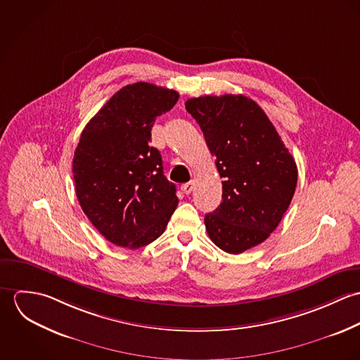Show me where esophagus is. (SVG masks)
Instances as JSON below:
<instances>
[{
  "label": "esophagus",
  "instance_id": "obj_1",
  "mask_svg": "<svg viewBox=\"0 0 360 360\" xmlns=\"http://www.w3.org/2000/svg\"><path fill=\"white\" fill-rule=\"evenodd\" d=\"M193 188H194V181H188V183H186V184L181 186V191H183L186 195H188V194L193 191Z\"/></svg>",
  "mask_w": 360,
  "mask_h": 360
}]
</instances>
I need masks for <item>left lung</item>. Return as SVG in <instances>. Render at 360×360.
<instances>
[{"mask_svg": "<svg viewBox=\"0 0 360 360\" xmlns=\"http://www.w3.org/2000/svg\"><path fill=\"white\" fill-rule=\"evenodd\" d=\"M223 177L221 204L205 216L214 245L241 254L276 230L295 193L298 169L263 109L245 96L187 100Z\"/></svg>", "mask_w": 360, "mask_h": 360, "instance_id": "obj_1", "label": "left lung"}]
</instances>
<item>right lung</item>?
I'll return each instance as SVG.
<instances>
[{"label":"right lung","mask_w":360,"mask_h":360,"mask_svg":"<svg viewBox=\"0 0 360 360\" xmlns=\"http://www.w3.org/2000/svg\"><path fill=\"white\" fill-rule=\"evenodd\" d=\"M179 93L151 83L127 84L113 94L82 131L73 156L79 204L112 244L137 250L166 229L179 200L150 146L158 116Z\"/></svg>","instance_id":"1"}]
</instances>
